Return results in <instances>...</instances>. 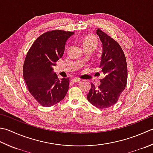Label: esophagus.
I'll return each mask as SVG.
<instances>
[{"label":"esophagus","instance_id":"obj_1","mask_svg":"<svg viewBox=\"0 0 153 153\" xmlns=\"http://www.w3.org/2000/svg\"><path fill=\"white\" fill-rule=\"evenodd\" d=\"M79 81H80V79L79 78H74V79H71V82H74V83L78 82H79Z\"/></svg>","mask_w":153,"mask_h":153}]
</instances>
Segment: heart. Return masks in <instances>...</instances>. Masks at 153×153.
<instances>
[{"instance_id": "obj_1", "label": "heart", "mask_w": 153, "mask_h": 153, "mask_svg": "<svg viewBox=\"0 0 153 153\" xmlns=\"http://www.w3.org/2000/svg\"><path fill=\"white\" fill-rule=\"evenodd\" d=\"M83 46L84 47V48L86 47L92 46L94 47L95 48L97 46V41L94 36L92 35H88L83 39Z\"/></svg>"}]
</instances>
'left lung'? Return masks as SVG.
Here are the masks:
<instances>
[{"label": "left lung", "instance_id": "left-lung-1", "mask_svg": "<svg viewBox=\"0 0 153 153\" xmlns=\"http://www.w3.org/2000/svg\"><path fill=\"white\" fill-rule=\"evenodd\" d=\"M96 33L103 45L100 68L105 77L97 88L91 83L87 98L94 106L104 109L117 102L126 87L127 65L120 45L101 30L97 29Z\"/></svg>", "mask_w": 153, "mask_h": 153}]
</instances>
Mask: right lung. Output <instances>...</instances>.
Returning <instances> with one entry per match:
<instances>
[{
	"instance_id": "1",
	"label": "right lung",
	"mask_w": 153,
	"mask_h": 153,
	"mask_svg": "<svg viewBox=\"0 0 153 153\" xmlns=\"http://www.w3.org/2000/svg\"><path fill=\"white\" fill-rule=\"evenodd\" d=\"M72 32L60 30L40 35L30 48L23 65V77L29 92L42 106L48 107L61 101L69 89V78L59 79L53 65L64 53L65 42Z\"/></svg>"
}]
</instances>
